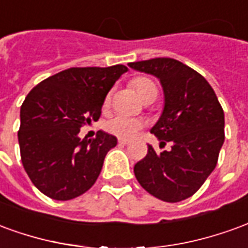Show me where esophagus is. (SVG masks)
I'll return each mask as SVG.
<instances>
[{"label": "esophagus", "mask_w": 248, "mask_h": 248, "mask_svg": "<svg viewBox=\"0 0 248 248\" xmlns=\"http://www.w3.org/2000/svg\"><path fill=\"white\" fill-rule=\"evenodd\" d=\"M118 142L121 143V145H129V143H130L129 140H124V138H119Z\"/></svg>", "instance_id": "34e87169"}]
</instances>
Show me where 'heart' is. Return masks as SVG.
I'll return each instance as SVG.
<instances>
[{
    "instance_id": "obj_1",
    "label": "heart",
    "mask_w": 248,
    "mask_h": 248,
    "mask_svg": "<svg viewBox=\"0 0 248 248\" xmlns=\"http://www.w3.org/2000/svg\"><path fill=\"white\" fill-rule=\"evenodd\" d=\"M133 86H134V89L140 94L142 99H146V98L151 97V95H156V93H158L155 83L149 78H145V77L135 78L133 81ZM108 103H110V95H108L106 99H105V106H108ZM140 127H142V122L140 119L133 118V117H126V115H115V117L108 119L106 122L108 131H110L111 134L117 135V137H121V138L134 137Z\"/></svg>"
}]
</instances>
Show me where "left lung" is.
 I'll use <instances>...</instances> for the list:
<instances>
[{"instance_id":"1","label":"left lung","mask_w":248,"mask_h":248,"mask_svg":"<svg viewBox=\"0 0 248 248\" xmlns=\"http://www.w3.org/2000/svg\"><path fill=\"white\" fill-rule=\"evenodd\" d=\"M161 82L165 106L151 133L171 150L156 154L153 146L137 162L134 174L146 191L165 202H181L199 190L218 162L224 142L223 108L199 73L172 58L130 62Z\"/></svg>"}]
</instances>
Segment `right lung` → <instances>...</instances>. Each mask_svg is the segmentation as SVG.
<instances>
[{
    "mask_svg": "<svg viewBox=\"0 0 248 248\" xmlns=\"http://www.w3.org/2000/svg\"><path fill=\"white\" fill-rule=\"evenodd\" d=\"M127 70L124 65L71 67L40 82L25 98L19 113L21 161L41 192L69 201L95 183L117 138L99 130L94 140H81L78 133L98 121L108 93Z\"/></svg>",
    "mask_w": 248,
    "mask_h": 248,
    "instance_id": "right-lung-1",
    "label": "right lung"
}]
</instances>
